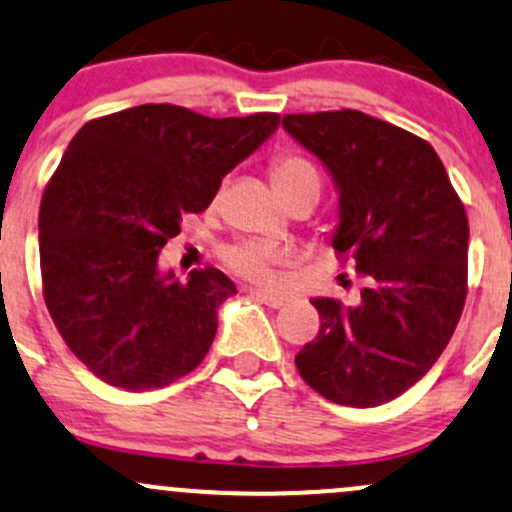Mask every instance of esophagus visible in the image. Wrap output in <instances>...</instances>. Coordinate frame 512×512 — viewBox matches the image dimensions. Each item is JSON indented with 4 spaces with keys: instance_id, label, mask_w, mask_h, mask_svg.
<instances>
[{
    "instance_id": "obj_1",
    "label": "esophagus",
    "mask_w": 512,
    "mask_h": 512,
    "mask_svg": "<svg viewBox=\"0 0 512 512\" xmlns=\"http://www.w3.org/2000/svg\"><path fill=\"white\" fill-rule=\"evenodd\" d=\"M247 294H250L252 299L262 301L269 308H282L286 303L282 294H274V291H267V289H252V286H250V289H247Z\"/></svg>"
}]
</instances>
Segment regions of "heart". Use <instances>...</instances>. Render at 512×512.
Returning <instances> with one entry per match:
<instances>
[{
	"mask_svg": "<svg viewBox=\"0 0 512 512\" xmlns=\"http://www.w3.org/2000/svg\"><path fill=\"white\" fill-rule=\"evenodd\" d=\"M269 177H272L277 192L284 194L301 179L316 177V170L311 167V162H306L299 155H277L269 165ZM223 262L240 277L257 284H267L274 279V265L282 262V250L277 245L265 243V240H240V243L228 245L223 250Z\"/></svg>",
	"mask_w": 512,
	"mask_h": 512,
	"instance_id": "b5f03b06",
	"label": "heart"
}]
</instances>
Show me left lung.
<instances>
[{"label":"left lung","mask_w":512,"mask_h":512,"mask_svg":"<svg viewBox=\"0 0 512 512\" xmlns=\"http://www.w3.org/2000/svg\"><path fill=\"white\" fill-rule=\"evenodd\" d=\"M340 192L333 247L364 279L355 306L313 299L320 330L296 355L313 391L340 406L393 401L430 372L466 301L469 221L428 140L355 109L286 114Z\"/></svg>","instance_id":"obj_1"}]
</instances>
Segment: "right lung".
I'll return each instance as SVG.
<instances>
[{
    "mask_svg": "<svg viewBox=\"0 0 512 512\" xmlns=\"http://www.w3.org/2000/svg\"><path fill=\"white\" fill-rule=\"evenodd\" d=\"M279 114L209 119L143 104L87 121L67 145L38 213L43 299L84 367L126 391L162 389L211 350L235 284L216 267L187 282L157 257L184 213L277 131Z\"/></svg>",
    "mask_w": 512,
    "mask_h": 512,
    "instance_id": "1",
    "label": "right lung"
}]
</instances>
